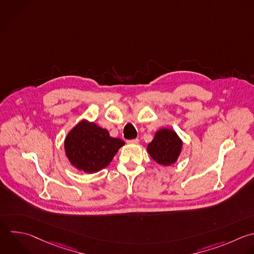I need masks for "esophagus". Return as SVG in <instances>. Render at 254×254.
<instances>
[{"label": "esophagus", "instance_id": "34e87169", "mask_svg": "<svg viewBox=\"0 0 254 254\" xmlns=\"http://www.w3.org/2000/svg\"><path fill=\"white\" fill-rule=\"evenodd\" d=\"M128 144H138L139 143V139H132V140H128L127 141Z\"/></svg>", "mask_w": 254, "mask_h": 254}]
</instances>
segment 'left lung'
I'll return each instance as SVG.
<instances>
[{
	"instance_id": "1",
	"label": "left lung",
	"mask_w": 254,
	"mask_h": 254,
	"mask_svg": "<svg viewBox=\"0 0 254 254\" xmlns=\"http://www.w3.org/2000/svg\"><path fill=\"white\" fill-rule=\"evenodd\" d=\"M182 146L183 142L174 130L162 128L156 132L154 139L147 146V151L158 164L170 166L178 160Z\"/></svg>"
}]
</instances>
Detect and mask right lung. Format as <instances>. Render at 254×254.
<instances>
[{"mask_svg":"<svg viewBox=\"0 0 254 254\" xmlns=\"http://www.w3.org/2000/svg\"><path fill=\"white\" fill-rule=\"evenodd\" d=\"M124 144L94 122L82 120L67 134L64 150L74 168L92 174L106 168Z\"/></svg>","mask_w":254,"mask_h":254,"instance_id":"obj_1","label":"right lung"}]
</instances>
